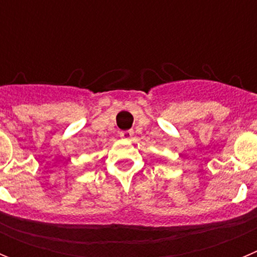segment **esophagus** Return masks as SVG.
<instances>
[{"instance_id":"1","label":"esophagus","mask_w":257,"mask_h":257,"mask_svg":"<svg viewBox=\"0 0 257 257\" xmlns=\"http://www.w3.org/2000/svg\"><path fill=\"white\" fill-rule=\"evenodd\" d=\"M134 133L131 130H127V131H121L119 133V136H121V139L123 140H130L131 138H133Z\"/></svg>"}]
</instances>
